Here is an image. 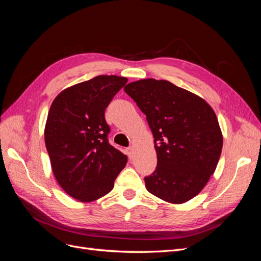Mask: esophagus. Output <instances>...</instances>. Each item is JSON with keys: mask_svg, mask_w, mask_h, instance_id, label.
<instances>
[{"mask_svg": "<svg viewBox=\"0 0 261 261\" xmlns=\"http://www.w3.org/2000/svg\"><path fill=\"white\" fill-rule=\"evenodd\" d=\"M126 153H127V155L129 156V159H132L133 154H134V149H133V147H129V148L126 149Z\"/></svg>", "mask_w": 261, "mask_h": 261, "instance_id": "34e87169", "label": "esophagus"}]
</instances>
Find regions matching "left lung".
I'll return each instance as SVG.
<instances>
[{"mask_svg":"<svg viewBox=\"0 0 261 261\" xmlns=\"http://www.w3.org/2000/svg\"><path fill=\"white\" fill-rule=\"evenodd\" d=\"M125 92L146 115L156 168L145 177L149 193L171 203L198 195L215 173L223 146L217 115L202 98L168 81L129 83Z\"/></svg>","mask_w":261,"mask_h":261,"instance_id":"left-lung-1","label":"left lung"}]
</instances>
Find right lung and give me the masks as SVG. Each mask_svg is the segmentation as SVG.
I'll use <instances>...</instances> for the list:
<instances>
[{"mask_svg":"<svg viewBox=\"0 0 261 261\" xmlns=\"http://www.w3.org/2000/svg\"><path fill=\"white\" fill-rule=\"evenodd\" d=\"M127 78L100 75L63 90L52 102L44 129L53 174L82 202L110 193L127 155L109 144L105 111Z\"/></svg>","mask_w":261,"mask_h":261,"instance_id":"obj_1","label":"right lung"}]
</instances>
